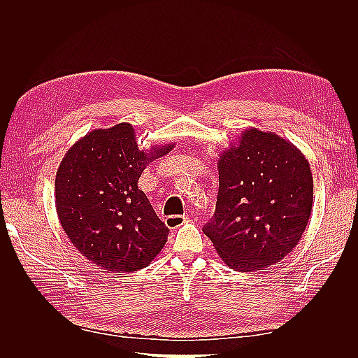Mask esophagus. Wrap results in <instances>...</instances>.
<instances>
[{"label": "esophagus", "mask_w": 358, "mask_h": 358, "mask_svg": "<svg viewBox=\"0 0 358 358\" xmlns=\"http://www.w3.org/2000/svg\"><path fill=\"white\" fill-rule=\"evenodd\" d=\"M188 220H189L188 215H171L166 218V225L169 227V229L175 230V229H178V227L185 224Z\"/></svg>", "instance_id": "esophagus-1"}]
</instances>
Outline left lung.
Wrapping results in <instances>:
<instances>
[{"mask_svg":"<svg viewBox=\"0 0 358 358\" xmlns=\"http://www.w3.org/2000/svg\"><path fill=\"white\" fill-rule=\"evenodd\" d=\"M215 216L203 231L236 272H255L284 259L309 221L313 179L309 162L275 133L246 128L218 159Z\"/></svg>","mask_w":358,"mask_h":358,"instance_id":"left-lung-1","label":"left lung"}]
</instances>
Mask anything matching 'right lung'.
<instances>
[{
    "label": "right lung",
    "mask_w": 358,
    "mask_h": 358,
    "mask_svg": "<svg viewBox=\"0 0 358 358\" xmlns=\"http://www.w3.org/2000/svg\"><path fill=\"white\" fill-rule=\"evenodd\" d=\"M175 145L140 150L131 124L96 128L64 155L55 206L73 246L109 272H136L164 248L169 229L137 182L150 161Z\"/></svg>",
    "instance_id": "add662e5"
}]
</instances>
